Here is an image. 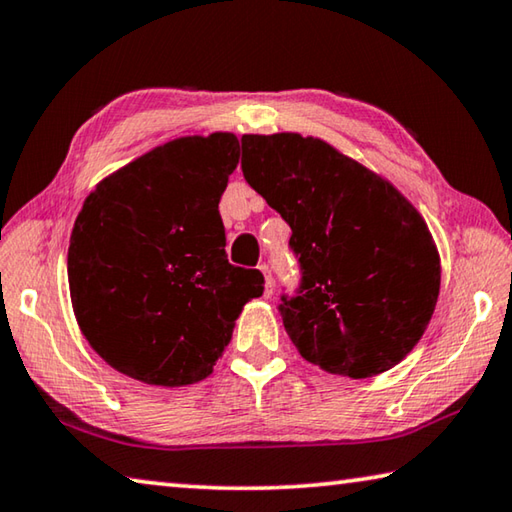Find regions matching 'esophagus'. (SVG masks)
I'll list each match as a JSON object with an SVG mask.
<instances>
[{
	"label": "esophagus",
	"mask_w": 512,
	"mask_h": 512,
	"mask_svg": "<svg viewBox=\"0 0 512 512\" xmlns=\"http://www.w3.org/2000/svg\"><path fill=\"white\" fill-rule=\"evenodd\" d=\"M259 271H262V275H264V298H271L273 296V277H271V271H268L266 264L259 266Z\"/></svg>",
	"instance_id": "1"
}]
</instances>
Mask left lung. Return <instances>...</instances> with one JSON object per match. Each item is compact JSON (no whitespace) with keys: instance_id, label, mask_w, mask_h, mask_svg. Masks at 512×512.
Listing matches in <instances>:
<instances>
[{"instance_id":"obj_1","label":"left lung","mask_w":512,"mask_h":512,"mask_svg":"<svg viewBox=\"0 0 512 512\" xmlns=\"http://www.w3.org/2000/svg\"><path fill=\"white\" fill-rule=\"evenodd\" d=\"M241 171L291 225L302 284L280 311L300 357L352 379L397 366L440 293V255L422 214L318 137L244 135Z\"/></svg>"}]
</instances>
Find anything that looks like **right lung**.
I'll return each instance as SVG.
<instances>
[{
    "instance_id": "1",
    "label": "right lung",
    "mask_w": 512,
    "mask_h": 512,
    "mask_svg": "<svg viewBox=\"0 0 512 512\" xmlns=\"http://www.w3.org/2000/svg\"><path fill=\"white\" fill-rule=\"evenodd\" d=\"M239 162L232 133L155 146L101 180L76 216L67 280L99 357L151 386L212 375L264 275L225 257L221 194Z\"/></svg>"
}]
</instances>
